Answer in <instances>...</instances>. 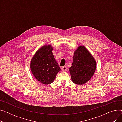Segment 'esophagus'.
Here are the masks:
<instances>
[{"mask_svg":"<svg viewBox=\"0 0 122 122\" xmlns=\"http://www.w3.org/2000/svg\"><path fill=\"white\" fill-rule=\"evenodd\" d=\"M61 69L63 71H66L67 70V68L66 66H63V67H62Z\"/></svg>","mask_w":122,"mask_h":122,"instance_id":"esophagus-1","label":"esophagus"}]
</instances>
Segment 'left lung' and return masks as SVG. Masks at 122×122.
I'll list each match as a JSON object with an SVG mask.
<instances>
[{"instance_id":"left-lung-1","label":"left lung","mask_w":122,"mask_h":122,"mask_svg":"<svg viewBox=\"0 0 122 122\" xmlns=\"http://www.w3.org/2000/svg\"><path fill=\"white\" fill-rule=\"evenodd\" d=\"M97 63L93 56L83 46H79L74 52L72 66L69 68L72 81L82 85L87 82L94 74Z\"/></svg>"}]
</instances>
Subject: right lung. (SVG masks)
Here are the masks:
<instances>
[{"instance_id":"1","label":"right lung","mask_w":122,"mask_h":122,"mask_svg":"<svg viewBox=\"0 0 122 122\" xmlns=\"http://www.w3.org/2000/svg\"><path fill=\"white\" fill-rule=\"evenodd\" d=\"M51 44L44 45L38 49L30 61V70L35 78L44 85L52 83L60 70L52 53Z\"/></svg>"}]
</instances>
